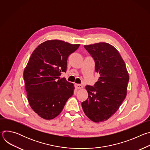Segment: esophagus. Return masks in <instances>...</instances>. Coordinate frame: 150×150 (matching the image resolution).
Returning <instances> with one entry per match:
<instances>
[{
  "mask_svg": "<svg viewBox=\"0 0 150 150\" xmlns=\"http://www.w3.org/2000/svg\"><path fill=\"white\" fill-rule=\"evenodd\" d=\"M75 88H76L77 90H79V89H81V88H83V85H81V84L75 83Z\"/></svg>",
  "mask_w": 150,
  "mask_h": 150,
  "instance_id": "34e87169",
  "label": "esophagus"
}]
</instances>
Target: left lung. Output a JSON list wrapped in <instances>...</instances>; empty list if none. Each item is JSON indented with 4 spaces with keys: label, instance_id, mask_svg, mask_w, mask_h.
Listing matches in <instances>:
<instances>
[{
    "label": "left lung",
    "instance_id": "1",
    "mask_svg": "<svg viewBox=\"0 0 150 150\" xmlns=\"http://www.w3.org/2000/svg\"><path fill=\"white\" fill-rule=\"evenodd\" d=\"M95 62L100 77L94 87L85 88L88 98L81 103L86 116L94 122L109 119L125 100L129 76L119 52L107 42L84 46Z\"/></svg>",
    "mask_w": 150,
    "mask_h": 150
}]
</instances>
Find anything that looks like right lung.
<instances>
[{"label": "right lung", "mask_w": 150, "mask_h": 150, "mask_svg": "<svg viewBox=\"0 0 150 150\" xmlns=\"http://www.w3.org/2000/svg\"><path fill=\"white\" fill-rule=\"evenodd\" d=\"M80 45L59 40H47L33 52L24 72L25 90L32 109L41 117L50 120L62 111L73 95L74 87L65 78L69 56Z\"/></svg>", "instance_id": "add662e5"}]
</instances>
